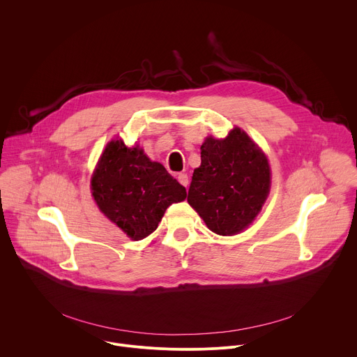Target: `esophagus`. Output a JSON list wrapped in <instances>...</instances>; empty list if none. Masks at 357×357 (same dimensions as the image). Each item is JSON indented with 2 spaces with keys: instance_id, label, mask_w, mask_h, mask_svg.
Masks as SVG:
<instances>
[{
  "instance_id": "obj_1",
  "label": "esophagus",
  "mask_w": 357,
  "mask_h": 357,
  "mask_svg": "<svg viewBox=\"0 0 357 357\" xmlns=\"http://www.w3.org/2000/svg\"><path fill=\"white\" fill-rule=\"evenodd\" d=\"M178 181H179V183L182 185V186H188V182H189V179H188V175L186 174H179L178 175Z\"/></svg>"
}]
</instances>
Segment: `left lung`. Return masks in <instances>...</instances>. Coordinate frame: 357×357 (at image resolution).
I'll list each match as a JSON object with an SVG mask.
<instances>
[{"label":"left lung","mask_w":357,"mask_h":357,"mask_svg":"<svg viewBox=\"0 0 357 357\" xmlns=\"http://www.w3.org/2000/svg\"><path fill=\"white\" fill-rule=\"evenodd\" d=\"M188 203L216 234L247 229L270 193L271 171L260 146L234 127L226 138L208 137L200 146Z\"/></svg>","instance_id":"8db88e82"}]
</instances>
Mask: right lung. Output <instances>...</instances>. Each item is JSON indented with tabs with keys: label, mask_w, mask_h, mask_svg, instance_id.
<instances>
[{
	"label": "right lung",
	"mask_w": 357,
	"mask_h": 357,
	"mask_svg": "<svg viewBox=\"0 0 357 357\" xmlns=\"http://www.w3.org/2000/svg\"><path fill=\"white\" fill-rule=\"evenodd\" d=\"M91 195L105 216L137 241L158 227L168 206L185 200L186 189L139 145L112 139L93 172Z\"/></svg>",
	"instance_id": "add662e5"
}]
</instances>
